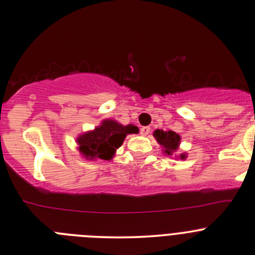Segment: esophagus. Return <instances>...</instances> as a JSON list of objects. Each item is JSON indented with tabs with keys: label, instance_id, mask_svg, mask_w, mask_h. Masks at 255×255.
<instances>
[{
	"label": "esophagus",
	"instance_id": "obj_1",
	"mask_svg": "<svg viewBox=\"0 0 255 255\" xmlns=\"http://www.w3.org/2000/svg\"><path fill=\"white\" fill-rule=\"evenodd\" d=\"M139 131H141L142 136H147L150 132V128L149 127H143V128H141V130H139Z\"/></svg>",
	"mask_w": 255,
	"mask_h": 255
}]
</instances>
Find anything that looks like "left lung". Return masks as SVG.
<instances>
[{
    "instance_id": "8db88e82",
    "label": "left lung",
    "mask_w": 255,
    "mask_h": 255,
    "mask_svg": "<svg viewBox=\"0 0 255 255\" xmlns=\"http://www.w3.org/2000/svg\"><path fill=\"white\" fill-rule=\"evenodd\" d=\"M153 136L157 139L158 143L160 144L161 150H163L164 154L166 157H176L179 159H186L187 158V154L186 153H181V154H177V149L180 147V142H181V136L179 133L174 132V131H164L161 128H158V130H154L153 132Z\"/></svg>"
}]
</instances>
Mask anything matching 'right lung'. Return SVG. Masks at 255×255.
<instances>
[{
  "mask_svg": "<svg viewBox=\"0 0 255 255\" xmlns=\"http://www.w3.org/2000/svg\"><path fill=\"white\" fill-rule=\"evenodd\" d=\"M137 132L138 128L133 124L123 125L114 119H105L94 130L78 136V150L87 160H111L127 135Z\"/></svg>",
  "mask_w": 255,
  "mask_h": 255,
  "instance_id": "right-lung-1",
  "label": "right lung"
}]
</instances>
